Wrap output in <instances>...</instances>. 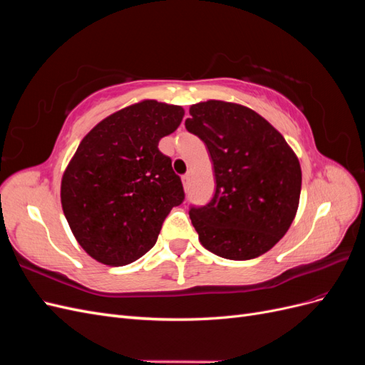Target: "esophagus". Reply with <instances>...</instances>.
Wrapping results in <instances>:
<instances>
[{"label":"esophagus","mask_w":365,"mask_h":365,"mask_svg":"<svg viewBox=\"0 0 365 365\" xmlns=\"http://www.w3.org/2000/svg\"><path fill=\"white\" fill-rule=\"evenodd\" d=\"M182 185H184V189H187V187H189V184H190V175L189 173H185V175H182Z\"/></svg>","instance_id":"esophagus-1"}]
</instances>
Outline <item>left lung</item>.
I'll return each mask as SVG.
<instances>
[{
  "instance_id": "1",
  "label": "left lung",
  "mask_w": 365,
  "mask_h": 365,
  "mask_svg": "<svg viewBox=\"0 0 365 365\" xmlns=\"http://www.w3.org/2000/svg\"><path fill=\"white\" fill-rule=\"evenodd\" d=\"M185 129L212 157L216 190L190 207L204 248L230 260L256 259L289 230L302 192L298 158L280 132L252 109L208 101L190 106Z\"/></svg>"
}]
</instances>
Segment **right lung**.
<instances>
[{
	"label": "right lung",
	"instance_id": "add662e5",
	"mask_svg": "<svg viewBox=\"0 0 365 365\" xmlns=\"http://www.w3.org/2000/svg\"><path fill=\"white\" fill-rule=\"evenodd\" d=\"M182 117L181 106L143 101L81 141L62 176L61 202L76 240L97 262L123 267L145 256L184 201L181 178L158 149Z\"/></svg>",
	"mask_w": 365,
	"mask_h": 365
}]
</instances>
